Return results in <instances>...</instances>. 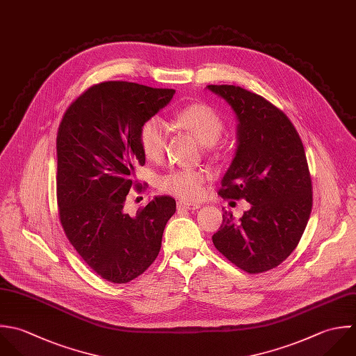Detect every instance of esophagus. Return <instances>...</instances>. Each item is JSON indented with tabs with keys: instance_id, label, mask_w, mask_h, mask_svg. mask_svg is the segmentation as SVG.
Masks as SVG:
<instances>
[{
	"instance_id": "34e87169",
	"label": "esophagus",
	"mask_w": 356,
	"mask_h": 356,
	"mask_svg": "<svg viewBox=\"0 0 356 356\" xmlns=\"http://www.w3.org/2000/svg\"><path fill=\"white\" fill-rule=\"evenodd\" d=\"M177 208L179 209H186V211H195V209H200L201 205L200 204H191V202L180 201V202H177Z\"/></svg>"
}]
</instances>
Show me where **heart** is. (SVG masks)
I'll list each match as a JSON object with an SVG mask.
<instances>
[{
	"instance_id": "b5f03b06",
	"label": "heart",
	"mask_w": 356,
	"mask_h": 356,
	"mask_svg": "<svg viewBox=\"0 0 356 356\" xmlns=\"http://www.w3.org/2000/svg\"><path fill=\"white\" fill-rule=\"evenodd\" d=\"M175 120L188 130L204 145L215 144L222 131L223 120L219 113L207 104H191L176 112ZM168 130L162 120L151 118L140 129V144L144 155L151 161H159L166 148ZM207 175L195 169H179L161 179L162 190L186 201H197L204 195Z\"/></svg>"
}]
</instances>
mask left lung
I'll return each instance as SVG.
<instances>
[{
	"label": "left lung",
	"mask_w": 356,
	"mask_h": 356,
	"mask_svg": "<svg viewBox=\"0 0 356 356\" xmlns=\"http://www.w3.org/2000/svg\"><path fill=\"white\" fill-rule=\"evenodd\" d=\"M237 118L236 155L222 179V198L245 200L240 219L223 212L212 236L219 252L248 273L279 266L298 245L312 211V181L302 141L290 119L238 86H207Z\"/></svg>",
	"instance_id": "8db88e82"
}]
</instances>
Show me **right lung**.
Here are the masks:
<instances>
[{"label":"right lung","mask_w":356,"mask_h":356,"mask_svg":"<svg viewBox=\"0 0 356 356\" xmlns=\"http://www.w3.org/2000/svg\"><path fill=\"white\" fill-rule=\"evenodd\" d=\"M175 90L129 81L90 87L66 109L56 137V197L66 237L111 283H129L155 261L176 201L158 195L134 216L124 212L134 169L145 163L140 129Z\"/></svg>","instance_id":"1"}]
</instances>
